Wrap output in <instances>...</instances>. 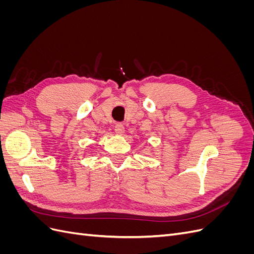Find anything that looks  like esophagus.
Masks as SVG:
<instances>
[{
    "label": "esophagus",
    "mask_w": 254,
    "mask_h": 254,
    "mask_svg": "<svg viewBox=\"0 0 254 254\" xmlns=\"http://www.w3.org/2000/svg\"><path fill=\"white\" fill-rule=\"evenodd\" d=\"M114 130L118 134H123L125 132V127H124V125L122 124V123H117V124H115V126H114Z\"/></svg>",
    "instance_id": "1"
}]
</instances>
